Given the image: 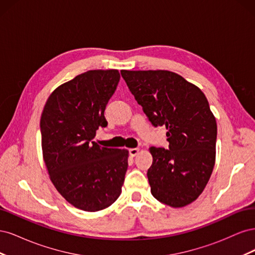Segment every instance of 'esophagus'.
<instances>
[{"instance_id":"1","label":"esophagus","mask_w":255,"mask_h":255,"mask_svg":"<svg viewBox=\"0 0 255 255\" xmlns=\"http://www.w3.org/2000/svg\"><path fill=\"white\" fill-rule=\"evenodd\" d=\"M138 153H139V149H137V148L129 149V155L132 157H135Z\"/></svg>"}]
</instances>
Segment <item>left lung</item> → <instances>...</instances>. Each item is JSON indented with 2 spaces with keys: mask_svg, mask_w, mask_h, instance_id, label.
<instances>
[{
  "mask_svg": "<svg viewBox=\"0 0 255 255\" xmlns=\"http://www.w3.org/2000/svg\"><path fill=\"white\" fill-rule=\"evenodd\" d=\"M154 127H166L169 149L151 146V194L174 208L194 202L212 175L217 123L202 90L168 70H121Z\"/></svg>",
  "mask_w": 255,
  "mask_h": 255,
  "instance_id": "8db88e82",
  "label": "left lung"
}]
</instances>
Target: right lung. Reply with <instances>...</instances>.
Segmentation results:
<instances>
[{
    "label": "right lung",
    "mask_w": 255,
    "mask_h": 255,
    "mask_svg": "<svg viewBox=\"0 0 255 255\" xmlns=\"http://www.w3.org/2000/svg\"><path fill=\"white\" fill-rule=\"evenodd\" d=\"M120 80L116 69L89 70L54 90L40 118L42 156L50 180L74 207L98 212L121 194L128 151L100 146L104 111Z\"/></svg>",
    "instance_id": "add662e5"
}]
</instances>
